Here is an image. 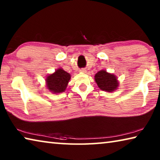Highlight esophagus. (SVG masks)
Returning a JSON list of instances; mask_svg holds the SVG:
<instances>
[{"label": "esophagus", "mask_w": 160, "mask_h": 160, "mask_svg": "<svg viewBox=\"0 0 160 160\" xmlns=\"http://www.w3.org/2000/svg\"><path fill=\"white\" fill-rule=\"evenodd\" d=\"M80 72H86V70H85V69H81L80 70Z\"/></svg>", "instance_id": "esophagus-1"}]
</instances>
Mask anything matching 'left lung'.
I'll list each match as a JSON object with an SVG mask.
<instances>
[{
  "label": "left lung",
  "mask_w": 160,
  "mask_h": 160,
  "mask_svg": "<svg viewBox=\"0 0 160 160\" xmlns=\"http://www.w3.org/2000/svg\"><path fill=\"white\" fill-rule=\"evenodd\" d=\"M94 80L99 88L103 91L113 92L117 89L118 83L114 75L105 70H100L94 76Z\"/></svg>",
  "instance_id": "obj_1"
}]
</instances>
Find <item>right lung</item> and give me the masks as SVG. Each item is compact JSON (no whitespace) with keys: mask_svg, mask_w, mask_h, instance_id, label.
I'll use <instances>...</instances> for the list:
<instances>
[{"mask_svg":"<svg viewBox=\"0 0 160 160\" xmlns=\"http://www.w3.org/2000/svg\"><path fill=\"white\" fill-rule=\"evenodd\" d=\"M70 75L63 69L59 68L54 73L47 78V84L48 90L53 93H61L66 90Z\"/></svg>","mask_w":160,"mask_h":160,"instance_id":"obj_1","label":"right lung"}]
</instances>
